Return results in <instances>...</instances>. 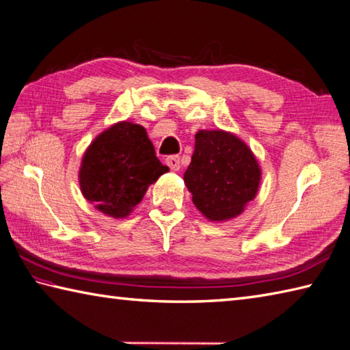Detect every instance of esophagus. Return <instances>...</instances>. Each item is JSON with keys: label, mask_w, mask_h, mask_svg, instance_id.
<instances>
[{"label": "esophagus", "mask_w": 350, "mask_h": 350, "mask_svg": "<svg viewBox=\"0 0 350 350\" xmlns=\"http://www.w3.org/2000/svg\"><path fill=\"white\" fill-rule=\"evenodd\" d=\"M165 162H167V165L173 171H177L180 168V157L179 156H168Z\"/></svg>", "instance_id": "obj_1"}]
</instances>
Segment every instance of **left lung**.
<instances>
[{"label":"left lung","instance_id":"1","mask_svg":"<svg viewBox=\"0 0 350 350\" xmlns=\"http://www.w3.org/2000/svg\"><path fill=\"white\" fill-rule=\"evenodd\" d=\"M183 180L196 208L211 221H224L238 217L255 198L261 168L252 150L234 133L198 130Z\"/></svg>","mask_w":350,"mask_h":350}]
</instances>
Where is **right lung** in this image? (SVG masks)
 Masks as SVG:
<instances>
[{"instance_id":"obj_1","label":"right lung","mask_w":350,"mask_h":350,"mask_svg":"<svg viewBox=\"0 0 350 350\" xmlns=\"http://www.w3.org/2000/svg\"><path fill=\"white\" fill-rule=\"evenodd\" d=\"M167 171L168 167L156 157L146 129L121 121L88 147L79 171L80 189L103 214L124 218Z\"/></svg>"}]
</instances>
